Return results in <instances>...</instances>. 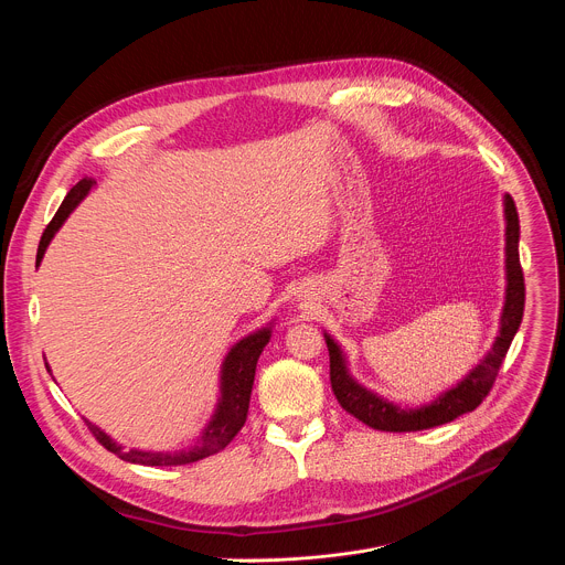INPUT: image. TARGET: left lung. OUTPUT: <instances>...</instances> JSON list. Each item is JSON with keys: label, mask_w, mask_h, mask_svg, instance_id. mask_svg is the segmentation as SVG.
<instances>
[{"label": "left lung", "mask_w": 565, "mask_h": 565, "mask_svg": "<svg viewBox=\"0 0 565 565\" xmlns=\"http://www.w3.org/2000/svg\"><path fill=\"white\" fill-rule=\"evenodd\" d=\"M505 264H508V290H505V306L501 315V333L492 347V351L482 360L460 384L443 393L431 405H425L420 409H399L391 402L377 397L375 393L360 386L347 371L344 355L340 347L327 338L329 355H331V386L342 405L344 412L362 420L364 425L380 429V431H420L431 429L445 423H451L454 418L473 412L482 399L494 386V380L499 375V369L508 355V349L521 327L523 319V306H525V281H523V268L519 262V214L516 205L510 194H505Z\"/></svg>", "instance_id": "8db88e82"}]
</instances>
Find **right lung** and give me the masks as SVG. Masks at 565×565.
<instances>
[{"label":"right lung","instance_id":"obj_1","mask_svg":"<svg viewBox=\"0 0 565 565\" xmlns=\"http://www.w3.org/2000/svg\"><path fill=\"white\" fill-rule=\"evenodd\" d=\"M94 179L85 177L83 181H77L71 192L66 194V199L62 201L60 210L55 212V216L51 218V223L46 225L42 238H40V248H38V264L44 257V250L49 246V241L53 238V234L60 230V225L66 221V216L75 210V205L83 201L89 190L94 188ZM270 340V329H262L248 338L241 340L225 358L223 362V371H221V402L216 407V414L212 418V423L207 425V429L203 431L201 440L181 454H160V451H138V449H122L120 445H116L105 431H100L96 425H92L89 420L87 427L94 434V438L111 454H116L118 458L127 460V462H136V465H147V467H168V465H188V462H196L203 460L212 454H218L221 449H225L230 445V440L241 431V427L246 425L248 418V407H250V393H253V382H255V369H257V360L264 351V347Z\"/></svg>","mask_w":565,"mask_h":565}]
</instances>
